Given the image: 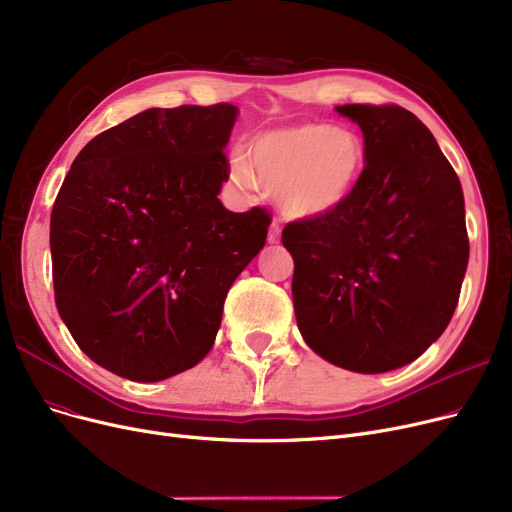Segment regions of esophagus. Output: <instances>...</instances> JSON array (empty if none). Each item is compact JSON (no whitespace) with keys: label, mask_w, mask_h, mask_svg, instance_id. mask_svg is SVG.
Instances as JSON below:
<instances>
[{"label":"esophagus","mask_w":512,"mask_h":512,"mask_svg":"<svg viewBox=\"0 0 512 512\" xmlns=\"http://www.w3.org/2000/svg\"><path fill=\"white\" fill-rule=\"evenodd\" d=\"M278 240H280V223H278V221H272L270 232H268V242H270V244H276Z\"/></svg>","instance_id":"1"}]
</instances>
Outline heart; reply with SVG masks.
I'll list each match as a JSON object with an SVG mask.
<instances>
[{
	"instance_id": "heart-1",
	"label": "heart",
	"mask_w": 512,
	"mask_h": 512,
	"mask_svg": "<svg viewBox=\"0 0 512 512\" xmlns=\"http://www.w3.org/2000/svg\"><path fill=\"white\" fill-rule=\"evenodd\" d=\"M365 168V145L352 130L301 124L255 137L246 160L232 162V179L274 192L282 213L318 219L342 206Z\"/></svg>"
}]
</instances>
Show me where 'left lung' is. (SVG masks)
Here are the masks:
<instances>
[{"label":"left lung","instance_id":"8db88e82","mask_svg":"<svg viewBox=\"0 0 512 512\" xmlns=\"http://www.w3.org/2000/svg\"><path fill=\"white\" fill-rule=\"evenodd\" d=\"M365 137L348 200L282 230L306 344L356 373L415 361L456 312L468 266L464 194L432 132L399 105H339Z\"/></svg>","mask_w":512,"mask_h":512}]
</instances>
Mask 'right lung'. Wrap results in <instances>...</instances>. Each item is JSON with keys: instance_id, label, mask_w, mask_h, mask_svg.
<instances>
[{"instance_id": "add662e5", "label": "right lung", "mask_w": 512, "mask_h": 512, "mask_svg": "<svg viewBox=\"0 0 512 512\" xmlns=\"http://www.w3.org/2000/svg\"><path fill=\"white\" fill-rule=\"evenodd\" d=\"M230 103L147 109L73 160L50 217L54 301L75 344L132 382L198 365L223 301L263 249L266 208L232 213Z\"/></svg>"}]
</instances>
